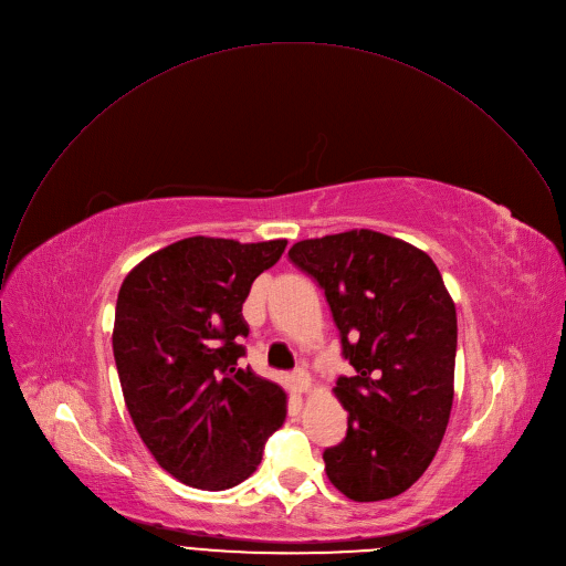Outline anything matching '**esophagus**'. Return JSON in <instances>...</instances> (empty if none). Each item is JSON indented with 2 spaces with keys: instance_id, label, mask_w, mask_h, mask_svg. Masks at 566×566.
<instances>
[{
  "instance_id": "obj_1",
  "label": "esophagus",
  "mask_w": 566,
  "mask_h": 566,
  "mask_svg": "<svg viewBox=\"0 0 566 566\" xmlns=\"http://www.w3.org/2000/svg\"><path fill=\"white\" fill-rule=\"evenodd\" d=\"M294 386H296V390H298L301 395L310 392V390H312V377H310V373L303 370V368H298V370L294 373Z\"/></svg>"
}]
</instances>
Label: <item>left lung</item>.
<instances>
[{"label": "left lung", "mask_w": 566, "mask_h": 566, "mask_svg": "<svg viewBox=\"0 0 566 566\" xmlns=\"http://www.w3.org/2000/svg\"><path fill=\"white\" fill-rule=\"evenodd\" d=\"M287 254L325 290L355 368L332 388L348 432L323 453L325 475L355 502L401 495L430 467L453 408L455 301L423 250L375 230L298 241Z\"/></svg>", "instance_id": "1"}]
</instances>
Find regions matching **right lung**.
Here are the masks:
<instances>
[{"label":"right lung","mask_w":566,"mask_h":566,"mask_svg":"<svg viewBox=\"0 0 566 566\" xmlns=\"http://www.w3.org/2000/svg\"><path fill=\"white\" fill-rule=\"evenodd\" d=\"M285 245L191 237L149 254L120 285L111 338L125 403L154 460L187 486L245 482L285 421V390L239 366L243 303Z\"/></svg>","instance_id":"obj_1"}]
</instances>
